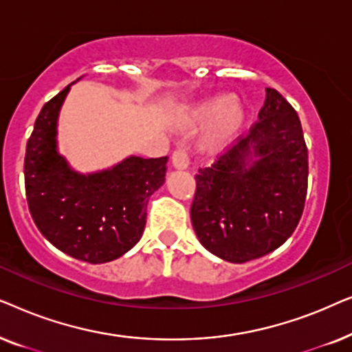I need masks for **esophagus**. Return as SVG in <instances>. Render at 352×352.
Wrapping results in <instances>:
<instances>
[{"instance_id": "obj_1", "label": "esophagus", "mask_w": 352, "mask_h": 352, "mask_svg": "<svg viewBox=\"0 0 352 352\" xmlns=\"http://www.w3.org/2000/svg\"><path fill=\"white\" fill-rule=\"evenodd\" d=\"M173 165L176 168H187L189 166V151L187 147H177L175 152H173Z\"/></svg>"}]
</instances>
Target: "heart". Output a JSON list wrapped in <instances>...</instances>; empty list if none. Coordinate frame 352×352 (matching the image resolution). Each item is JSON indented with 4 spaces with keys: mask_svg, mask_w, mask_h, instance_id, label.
<instances>
[{
    "mask_svg": "<svg viewBox=\"0 0 352 352\" xmlns=\"http://www.w3.org/2000/svg\"><path fill=\"white\" fill-rule=\"evenodd\" d=\"M211 120H216L218 136H229L242 124L243 110L240 105L234 104L230 96H218V98L208 99L192 110V123H208Z\"/></svg>",
    "mask_w": 352,
    "mask_h": 352,
    "instance_id": "obj_1",
    "label": "heart"
}]
</instances>
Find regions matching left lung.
I'll list each match as a JSON object with an SVG mask.
<instances>
[{
	"label": "left lung",
	"instance_id": "obj_1",
	"mask_svg": "<svg viewBox=\"0 0 352 352\" xmlns=\"http://www.w3.org/2000/svg\"><path fill=\"white\" fill-rule=\"evenodd\" d=\"M307 147L296 110L266 89L258 122L195 175L190 219L200 243L229 263L274 252L295 232L307 192Z\"/></svg>",
	"mask_w": 352,
	"mask_h": 352
}]
</instances>
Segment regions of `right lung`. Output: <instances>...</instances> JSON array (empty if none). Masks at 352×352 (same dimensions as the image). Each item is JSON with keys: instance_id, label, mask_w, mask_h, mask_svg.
I'll return each mask as SVG.
<instances>
[{"instance_id": "obj_1", "label": "right lung", "mask_w": 352, "mask_h": 352, "mask_svg": "<svg viewBox=\"0 0 352 352\" xmlns=\"http://www.w3.org/2000/svg\"><path fill=\"white\" fill-rule=\"evenodd\" d=\"M70 85L43 105L28 138L23 176L40 232L72 258L117 259L139 242L147 201L163 184L168 157H129L112 170L78 175L56 151L57 115Z\"/></svg>"}]
</instances>
